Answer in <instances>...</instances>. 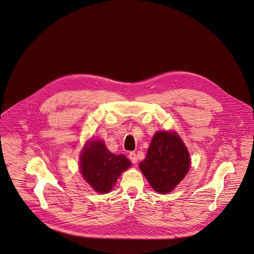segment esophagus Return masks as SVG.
<instances>
[{
  "label": "esophagus",
  "instance_id": "1",
  "mask_svg": "<svg viewBox=\"0 0 254 254\" xmlns=\"http://www.w3.org/2000/svg\"><path fill=\"white\" fill-rule=\"evenodd\" d=\"M128 158H129V160H130L133 164H135V163L137 162V156H136V154H135L134 152H129Z\"/></svg>",
  "mask_w": 254,
  "mask_h": 254
}]
</instances>
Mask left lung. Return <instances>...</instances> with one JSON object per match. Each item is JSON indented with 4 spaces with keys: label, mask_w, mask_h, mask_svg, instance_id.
Here are the masks:
<instances>
[{
    "label": "left lung",
    "mask_w": 254,
    "mask_h": 254,
    "mask_svg": "<svg viewBox=\"0 0 254 254\" xmlns=\"http://www.w3.org/2000/svg\"><path fill=\"white\" fill-rule=\"evenodd\" d=\"M190 162L189 152L177 133L158 131L139 168L154 191L166 194L184 179Z\"/></svg>",
    "instance_id": "obj_1"
}]
</instances>
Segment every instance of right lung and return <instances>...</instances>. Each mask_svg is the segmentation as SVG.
I'll return each instance as SVG.
<instances>
[{"instance_id": "right-lung-1", "label": "right lung", "mask_w": 254, "mask_h": 254, "mask_svg": "<svg viewBox=\"0 0 254 254\" xmlns=\"http://www.w3.org/2000/svg\"><path fill=\"white\" fill-rule=\"evenodd\" d=\"M81 173L96 192L106 194L116 184L124 170L130 166V161L123 154L110 152L103 141L87 142L81 154Z\"/></svg>"}]
</instances>
